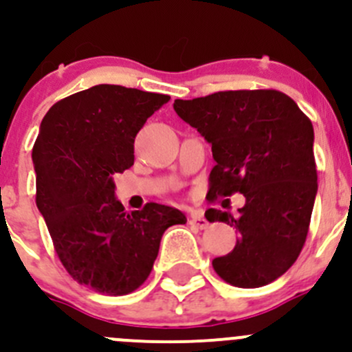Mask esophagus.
Returning a JSON list of instances; mask_svg holds the SVG:
<instances>
[{
    "label": "esophagus",
    "mask_w": 352,
    "mask_h": 352,
    "mask_svg": "<svg viewBox=\"0 0 352 352\" xmlns=\"http://www.w3.org/2000/svg\"><path fill=\"white\" fill-rule=\"evenodd\" d=\"M190 222L193 226H197L198 229H207L208 228V221L204 217V214H201V212H193V214H191Z\"/></svg>",
    "instance_id": "esophagus-1"
}]
</instances>
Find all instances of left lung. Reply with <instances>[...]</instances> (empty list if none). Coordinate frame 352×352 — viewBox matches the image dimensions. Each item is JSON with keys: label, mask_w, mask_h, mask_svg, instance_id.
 <instances>
[{"label": "left lung", "mask_w": 352, "mask_h": 352, "mask_svg": "<svg viewBox=\"0 0 352 352\" xmlns=\"http://www.w3.org/2000/svg\"><path fill=\"white\" fill-rule=\"evenodd\" d=\"M177 116L212 145L208 198L245 195L239 214L208 208L210 222L236 228L234 250L212 260L236 287H260L296 262L308 234L316 190L313 124L279 90H228L175 100Z\"/></svg>", "instance_id": "8db88e82"}]
</instances>
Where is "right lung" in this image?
I'll return each mask as SVG.
<instances>
[{"label":"right lung","instance_id":"obj_1","mask_svg":"<svg viewBox=\"0 0 352 352\" xmlns=\"http://www.w3.org/2000/svg\"><path fill=\"white\" fill-rule=\"evenodd\" d=\"M169 100L121 85L90 87L54 104L32 148L36 204L69 276L109 296L140 287L177 208L147 204L124 212L114 175L131 168L135 137Z\"/></svg>","mask_w":352,"mask_h":352}]
</instances>
